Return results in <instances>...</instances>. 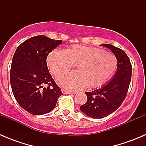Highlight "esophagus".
Masks as SVG:
<instances>
[{"mask_svg": "<svg viewBox=\"0 0 146 146\" xmlns=\"http://www.w3.org/2000/svg\"><path fill=\"white\" fill-rule=\"evenodd\" d=\"M62 92L64 94H73V93H75V92H72V91H69V90H65V89L62 90Z\"/></svg>", "mask_w": 146, "mask_h": 146, "instance_id": "34e87169", "label": "esophagus"}]
</instances>
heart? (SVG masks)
<instances>
[{
  "label": "heart",
  "instance_id": "obj_1",
  "mask_svg": "<svg viewBox=\"0 0 146 146\" xmlns=\"http://www.w3.org/2000/svg\"><path fill=\"white\" fill-rule=\"evenodd\" d=\"M47 64L55 76L76 65L78 71L61 75L57 82L70 90H79L88 85L95 88L104 84L115 72L117 59L114 54L101 48L74 45L67 50H54L47 57Z\"/></svg>",
  "mask_w": 146,
  "mask_h": 146
}]
</instances>
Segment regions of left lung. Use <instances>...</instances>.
I'll return each instance as SVG.
<instances>
[{
    "mask_svg": "<svg viewBox=\"0 0 146 146\" xmlns=\"http://www.w3.org/2000/svg\"><path fill=\"white\" fill-rule=\"evenodd\" d=\"M114 54L117 59V70L114 78L102 88L86 92L87 102L80 107L82 112L93 119L110 115L123 103L131 80L132 66L126 53L111 44H102Z\"/></svg>",
    "mask_w": 146,
    "mask_h": 146,
    "instance_id": "left-lung-1",
    "label": "left lung"
}]
</instances>
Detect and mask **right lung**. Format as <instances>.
<instances>
[{"mask_svg": "<svg viewBox=\"0 0 146 146\" xmlns=\"http://www.w3.org/2000/svg\"><path fill=\"white\" fill-rule=\"evenodd\" d=\"M62 43L43 35L31 37L18 46L12 61L10 85L20 107L34 115L54 110L63 95L48 72L46 58Z\"/></svg>", "mask_w": 146, "mask_h": 146, "instance_id": "right-lung-1", "label": "right lung"}]
</instances>
